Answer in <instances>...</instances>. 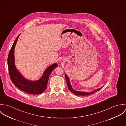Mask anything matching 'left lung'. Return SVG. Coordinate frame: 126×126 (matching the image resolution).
<instances>
[{"label":"left lung","instance_id":"obj_1","mask_svg":"<svg viewBox=\"0 0 126 126\" xmlns=\"http://www.w3.org/2000/svg\"><path fill=\"white\" fill-rule=\"evenodd\" d=\"M65 79H66V82H67V85L68 86V88L69 89V90H70L72 93H73L74 94H75L76 95H82V96H85V95H89L91 94H93L94 93H95L96 92L99 91L102 88L96 89V90H94L93 92H90V93H86V92H79V91H77L75 90H74L71 87V85L69 82V78L68 77V76L65 74Z\"/></svg>","mask_w":126,"mask_h":126}]
</instances>
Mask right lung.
<instances>
[{"label":"right lung","mask_w":126,"mask_h":126,"mask_svg":"<svg viewBox=\"0 0 126 126\" xmlns=\"http://www.w3.org/2000/svg\"><path fill=\"white\" fill-rule=\"evenodd\" d=\"M19 36L14 43L8 57V65L11 80L21 91L30 94H41L46 89L49 76L58 65L57 63H54L49 66L44 72L42 78L37 81H32L24 79L18 72L15 65L14 49Z\"/></svg>","instance_id":"1"}]
</instances>
